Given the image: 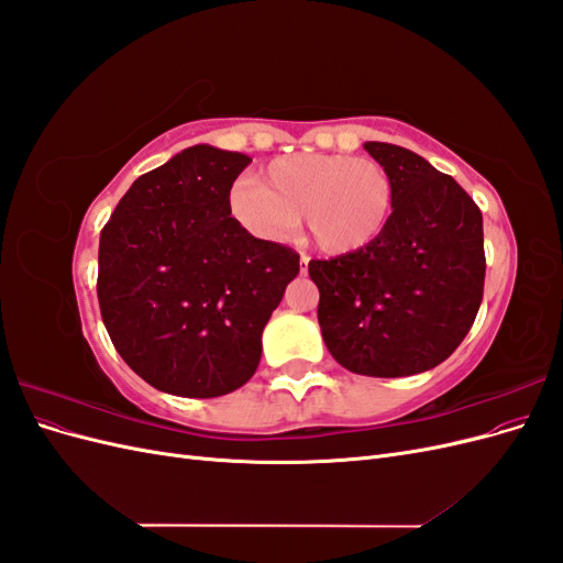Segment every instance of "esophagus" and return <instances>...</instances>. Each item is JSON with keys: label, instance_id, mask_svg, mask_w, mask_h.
Wrapping results in <instances>:
<instances>
[{"label": "esophagus", "instance_id": "1", "mask_svg": "<svg viewBox=\"0 0 563 563\" xmlns=\"http://www.w3.org/2000/svg\"><path fill=\"white\" fill-rule=\"evenodd\" d=\"M308 269H310V258L308 255H300V275H308Z\"/></svg>", "mask_w": 563, "mask_h": 563}]
</instances>
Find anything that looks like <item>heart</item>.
Segmentation results:
<instances>
[{"label": "heart", "mask_w": 563, "mask_h": 563, "mask_svg": "<svg viewBox=\"0 0 563 563\" xmlns=\"http://www.w3.org/2000/svg\"><path fill=\"white\" fill-rule=\"evenodd\" d=\"M395 211V183L387 168L352 155H294L275 159L258 180L230 190V213L265 242L305 228L317 249L347 255L378 242Z\"/></svg>", "instance_id": "1"}]
</instances>
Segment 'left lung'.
I'll return each mask as SVG.
<instances>
[{"label": "left lung", "mask_w": 563, "mask_h": 563, "mask_svg": "<svg viewBox=\"0 0 563 563\" xmlns=\"http://www.w3.org/2000/svg\"><path fill=\"white\" fill-rule=\"evenodd\" d=\"M395 183V211L368 249L310 261L319 327L333 360L360 376L401 378L439 366L479 312L484 220L451 176L416 152L364 143Z\"/></svg>", "instance_id": "obj_1"}]
</instances>
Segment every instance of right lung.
<instances>
[{"instance_id":"obj_1","label":"right lung","mask_w":563,"mask_h":563,"mask_svg":"<svg viewBox=\"0 0 563 563\" xmlns=\"http://www.w3.org/2000/svg\"><path fill=\"white\" fill-rule=\"evenodd\" d=\"M249 155L195 145L135 180L98 246V302L112 345L168 395L211 399L258 368L261 335L296 279L294 249L230 213Z\"/></svg>"}]
</instances>
